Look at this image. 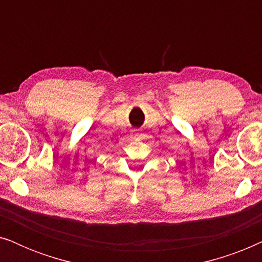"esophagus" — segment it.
Returning a JSON list of instances; mask_svg holds the SVG:
<instances>
[{
    "label": "esophagus",
    "instance_id": "obj_1",
    "mask_svg": "<svg viewBox=\"0 0 262 262\" xmlns=\"http://www.w3.org/2000/svg\"><path fill=\"white\" fill-rule=\"evenodd\" d=\"M130 137L132 139H136V141H142L144 136H143L142 132H137V130H136V131H132V134H131Z\"/></svg>",
    "mask_w": 262,
    "mask_h": 262
}]
</instances>
